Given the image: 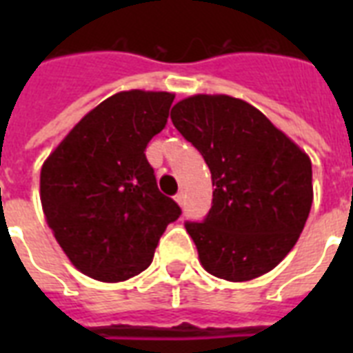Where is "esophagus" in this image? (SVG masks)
<instances>
[{
    "instance_id": "1",
    "label": "esophagus",
    "mask_w": 353,
    "mask_h": 353,
    "mask_svg": "<svg viewBox=\"0 0 353 353\" xmlns=\"http://www.w3.org/2000/svg\"><path fill=\"white\" fill-rule=\"evenodd\" d=\"M176 203L179 205V207H183V203H185V194L183 192L176 194Z\"/></svg>"
}]
</instances>
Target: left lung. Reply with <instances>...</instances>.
<instances>
[{"mask_svg": "<svg viewBox=\"0 0 353 353\" xmlns=\"http://www.w3.org/2000/svg\"><path fill=\"white\" fill-rule=\"evenodd\" d=\"M177 132L203 155L212 207L187 223L207 273L245 282L274 269L293 249L313 203L312 161L249 102L192 95L172 108Z\"/></svg>", "mask_w": 353, "mask_h": 353, "instance_id": "left-lung-1", "label": "left lung"}]
</instances>
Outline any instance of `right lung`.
<instances>
[{"instance_id": "1", "label": "right lung", "mask_w": 353, "mask_h": 353, "mask_svg": "<svg viewBox=\"0 0 353 353\" xmlns=\"http://www.w3.org/2000/svg\"><path fill=\"white\" fill-rule=\"evenodd\" d=\"M168 91L115 93L80 119L43 161L40 199L69 262L101 282L148 268L170 221L181 214L159 192L144 150L165 128Z\"/></svg>"}]
</instances>
